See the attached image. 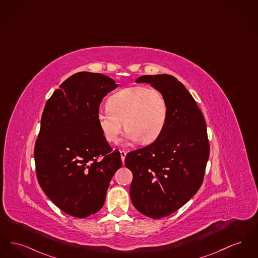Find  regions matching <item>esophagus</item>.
<instances>
[{
    "instance_id": "1",
    "label": "esophagus",
    "mask_w": 258,
    "mask_h": 258,
    "mask_svg": "<svg viewBox=\"0 0 258 258\" xmlns=\"http://www.w3.org/2000/svg\"><path fill=\"white\" fill-rule=\"evenodd\" d=\"M120 154H121V162L123 163V161H124V159H125V156H126V152L120 151Z\"/></svg>"
}]
</instances>
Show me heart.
<instances>
[{
    "mask_svg": "<svg viewBox=\"0 0 258 258\" xmlns=\"http://www.w3.org/2000/svg\"><path fill=\"white\" fill-rule=\"evenodd\" d=\"M168 117V105L164 94L157 89L133 87L113 93L106 108L96 113L98 126L109 142H116L122 126L126 141L151 143L162 135Z\"/></svg>",
    "mask_w": 258,
    "mask_h": 258,
    "instance_id": "obj_1",
    "label": "heart"
}]
</instances>
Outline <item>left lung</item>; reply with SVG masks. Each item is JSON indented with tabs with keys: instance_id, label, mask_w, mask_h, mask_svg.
I'll use <instances>...</instances> for the list:
<instances>
[{
	"instance_id": "1",
	"label": "left lung",
	"mask_w": 258,
	"mask_h": 258,
	"mask_svg": "<svg viewBox=\"0 0 258 258\" xmlns=\"http://www.w3.org/2000/svg\"><path fill=\"white\" fill-rule=\"evenodd\" d=\"M167 99L168 117L162 135L147 147L126 155L133 172L130 196L138 212L158 219L180 209L202 185L210 156L207 124L196 101L175 77L144 75Z\"/></svg>"
}]
</instances>
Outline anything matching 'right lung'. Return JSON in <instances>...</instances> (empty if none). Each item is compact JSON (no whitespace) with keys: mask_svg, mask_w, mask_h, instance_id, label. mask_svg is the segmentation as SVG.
Wrapping results in <instances>:
<instances>
[{"mask_svg":"<svg viewBox=\"0 0 258 258\" xmlns=\"http://www.w3.org/2000/svg\"><path fill=\"white\" fill-rule=\"evenodd\" d=\"M117 87L106 75L79 72L44 108L34 151L38 181L56 207L78 218L102 208L111 178L121 167L120 152H111L96 121L102 98Z\"/></svg>","mask_w":258,"mask_h":258,"instance_id":"add662e5","label":"right lung"}]
</instances>
